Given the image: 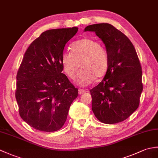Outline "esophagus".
I'll return each mask as SVG.
<instances>
[{
    "label": "esophagus",
    "mask_w": 158,
    "mask_h": 158,
    "mask_svg": "<svg viewBox=\"0 0 158 158\" xmlns=\"http://www.w3.org/2000/svg\"><path fill=\"white\" fill-rule=\"evenodd\" d=\"M85 92H86V91H85V90L81 89H79V95L83 94H85Z\"/></svg>",
    "instance_id": "obj_1"
}]
</instances>
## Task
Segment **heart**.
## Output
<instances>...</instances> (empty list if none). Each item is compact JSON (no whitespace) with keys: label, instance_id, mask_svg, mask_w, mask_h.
I'll list each match as a JSON object with an SVG mask.
<instances>
[{"label":"heart","instance_id":"b5f03b06","mask_svg":"<svg viewBox=\"0 0 158 158\" xmlns=\"http://www.w3.org/2000/svg\"><path fill=\"white\" fill-rule=\"evenodd\" d=\"M71 49L72 52H64L61 56L62 67L68 77L75 78L79 63L82 69L76 79L79 86L89 85L95 78L105 75L108 68V54L100 43L92 39L83 38L73 43Z\"/></svg>","mask_w":158,"mask_h":158}]
</instances>
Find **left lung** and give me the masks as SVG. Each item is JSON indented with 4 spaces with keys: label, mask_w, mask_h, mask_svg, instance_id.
Returning <instances> with one entry per match:
<instances>
[{
    "label": "left lung",
    "mask_w": 158,
    "mask_h": 158,
    "mask_svg": "<svg viewBox=\"0 0 158 158\" xmlns=\"http://www.w3.org/2000/svg\"><path fill=\"white\" fill-rule=\"evenodd\" d=\"M84 31L96 33L109 58L104 79L89 91L91 109L102 123L122 122L139 107L143 91L142 69L136 50L125 35L109 23L88 25Z\"/></svg>",
    "instance_id": "obj_1"
}]
</instances>
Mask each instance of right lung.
<instances>
[{
    "instance_id": "1",
    "label": "right lung",
    "mask_w": 158,
    "mask_h": 158,
    "mask_svg": "<svg viewBox=\"0 0 158 158\" xmlns=\"http://www.w3.org/2000/svg\"><path fill=\"white\" fill-rule=\"evenodd\" d=\"M77 27L47 30L28 47L17 75L20 116L35 129L54 132L64 125L78 89L62 73L64 48Z\"/></svg>"
}]
</instances>
